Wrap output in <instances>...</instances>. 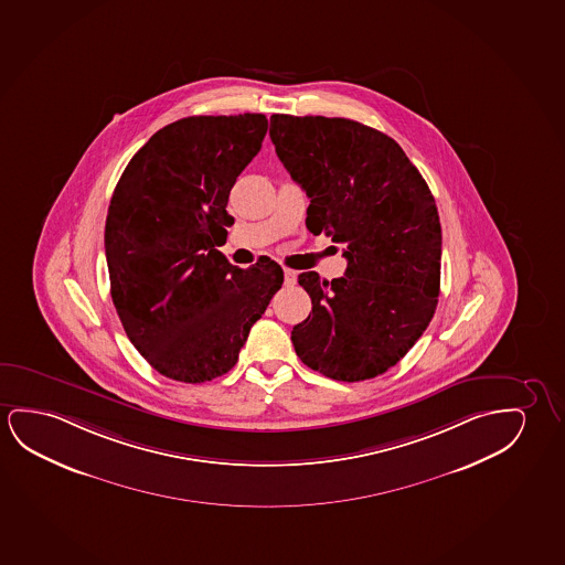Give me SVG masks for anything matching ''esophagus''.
<instances>
[{"label":"esophagus","instance_id":"1","mask_svg":"<svg viewBox=\"0 0 565 565\" xmlns=\"http://www.w3.org/2000/svg\"><path fill=\"white\" fill-rule=\"evenodd\" d=\"M284 281H286V286H294L295 281H297V274H295V270L286 268V270H284Z\"/></svg>","mask_w":565,"mask_h":565}]
</instances>
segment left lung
<instances>
[{
    "instance_id": "8db88e82",
    "label": "left lung",
    "mask_w": 565,
    "mask_h": 565,
    "mask_svg": "<svg viewBox=\"0 0 565 565\" xmlns=\"http://www.w3.org/2000/svg\"><path fill=\"white\" fill-rule=\"evenodd\" d=\"M271 143L311 198L307 227L344 245L345 276L299 274L312 312L294 327L299 360L334 381L396 365L434 319L441 223L426 180L383 131L348 118L274 115Z\"/></svg>"
}]
</instances>
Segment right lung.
Instances as JSON below:
<instances>
[{"label":"right lung","instance_id":"right-lung-1","mask_svg":"<svg viewBox=\"0 0 565 565\" xmlns=\"http://www.w3.org/2000/svg\"><path fill=\"white\" fill-rule=\"evenodd\" d=\"M264 115L189 116L156 131L116 184L105 225L110 295L143 360L180 383L225 375L284 284L279 264L241 270L215 248L230 192L260 151Z\"/></svg>","mask_w":565,"mask_h":565}]
</instances>
